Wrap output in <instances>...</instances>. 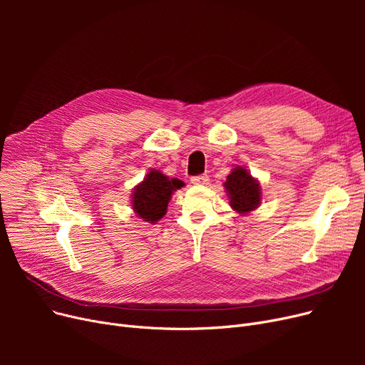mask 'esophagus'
<instances>
[{
	"label": "esophagus",
	"instance_id": "obj_1",
	"mask_svg": "<svg viewBox=\"0 0 365 365\" xmlns=\"http://www.w3.org/2000/svg\"><path fill=\"white\" fill-rule=\"evenodd\" d=\"M190 182H192L194 185H207L208 183V176L207 175H198V176H194L192 179H190Z\"/></svg>",
	"mask_w": 365,
	"mask_h": 365
}]
</instances>
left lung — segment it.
Segmentation results:
<instances>
[{"mask_svg":"<svg viewBox=\"0 0 365 365\" xmlns=\"http://www.w3.org/2000/svg\"><path fill=\"white\" fill-rule=\"evenodd\" d=\"M225 189L229 200H231V207L241 215L253 212V210L257 208L260 204V185L256 179L252 178L250 173L241 165L235 167L231 171V175L226 178Z\"/></svg>","mask_w":365,"mask_h":365,"instance_id":"left-lung-1","label":"left lung"}]
</instances>
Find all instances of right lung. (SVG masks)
<instances>
[{
	"instance_id": "obj_1",
	"label": "right lung",
	"mask_w": 365,
	"mask_h": 365,
	"mask_svg": "<svg viewBox=\"0 0 365 365\" xmlns=\"http://www.w3.org/2000/svg\"><path fill=\"white\" fill-rule=\"evenodd\" d=\"M182 186V180H170L161 171L150 170L143 182L134 187L131 194L134 213L145 222L155 223L167 213V205L171 194Z\"/></svg>"
}]
</instances>
